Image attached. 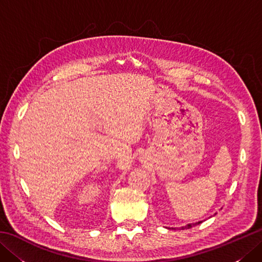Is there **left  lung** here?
<instances>
[{"label":"left lung","mask_w":262,"mask_h":262,"mask_svg":"<svg viewBox=\"0 0 262 262\" xmlns=\"http://www.w3.org/2000/svg\"><path fill=\"white\" fill-rule=\"evenodd\" d=\"M202 223V222H198V223H194V224H188L187 226H183V227H181L182 230H186V229H191L192 226H194V225H197V224H200Z\"/></svg>","instance_id":"8db88e82"}]
</instances>
